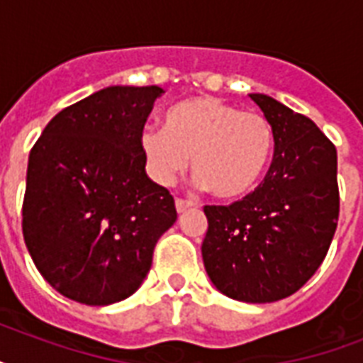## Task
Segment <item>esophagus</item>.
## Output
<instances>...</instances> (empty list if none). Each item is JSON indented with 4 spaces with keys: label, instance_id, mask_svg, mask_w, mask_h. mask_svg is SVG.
<instances>
[{
    "label": "esophagus",
    "instance_id": "esophagus-1",
    "mask_svg": "<svg viewBox=\"0 0 363 363\" xmlns=\"http://www.w3.org/2000/svg\"><path fill=\"white\" fill-rule=\"evenodd\" d=\"M194 205H196V201H190V199L177 198V201H175V207L179 213H184V211L190 209V207H194Z\"/></svg>",
    "mask_w": 363,
    "mask_h": 363
}]
</instances>
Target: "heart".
<instances>
[{
    "label": "heart",
    "instance_id": "heart-1",
    "mask_svg": "<svg viewBox=\"0 0 363 363\" xmlns=\"http://www.w3.org/2000/svg\"><path fill=\"white\" fill-rule=\"evenodd\" d=\"M143 152L148 169L169 184L192 156L199 182L218 198H241L264 175L273 150V128L256 111L201 96L171 107L165 128H145Z\"/></svg>",
    "mask_w": 363,
    "mask_h": 363
}]
</instances>
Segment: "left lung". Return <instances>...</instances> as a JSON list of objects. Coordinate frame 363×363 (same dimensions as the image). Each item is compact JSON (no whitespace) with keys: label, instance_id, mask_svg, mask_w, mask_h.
<instances>
[{"label":"left lung","instance_id":"obj_1","mask_svg":"<svg viewBox=\"0 0 363 363\" xmlns=\"http://www.w3.org/2000/svg\"><path fill=\"white\" fill-rule=\"evenodd\" d=\"M273 128L265 179L232 205H205L201 254L228 298L269 303L315 275L339 218L337 150L315 122L265 94H250Z\"/></svg>","mask_w":363,"mask_h":363}]
</instances>
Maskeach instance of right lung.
<instances>
[{"mask_svg": "<svg viewBox=\"0 0 363 363\" xmlns=\"http://www.w3.org/2000/svg\"><path fill=\"white\" fill-rule=\"evenodd\" d=\"M160 86H109L48 122L28 160L22 233L62 296L122 301L141 286L177 220L169 190L147 177L141 135Z\"/></svg>", "mask_w": 363, "mask_h": 363, "instance_id": "obj_1", "label": "right lung"}]
</instances>
